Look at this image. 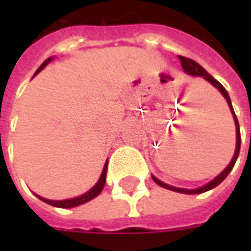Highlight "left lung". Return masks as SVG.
<instances>
[{
    "instance_id": "8db88e82",
    "label": "left lung",
    "mask_w": 251,
    "mask_h": 251,
    "mask_svg": "<svg viewBox=\"0 0 251 251\" xmlns=\"http://www.w3.org/2000/svg\"><path fill=\"white\" fill-rule=\"evenodd\" d=\"M179 59H180V63H181V67H183V70H184V71L187 72L188 75H191V76L203 77V79H205L207 82H210L211 84L214 86V87H216L218 90H219V91H221L222 95L225 97V99L227 100V103H228V107H230V110H231V114H232V117H234V122H235V131H237V148H235V153H234V156H232L230 164L227 165L226 168H225V171H223L222 174L218 175L215 179L211 180L210 183H207V184L203 185V187H200V188H196V189L177 188V187H172V185L165 184V183H163L161 180H158L157 177L152 176V179L154 180V183L160 185V187H163V188L171 189V191L180 192V194L195 195V194H201V192H205V191H210V189L215 188L216 185H219L222 181H223V180L226 179L227 175L230 174V171L234 168L235 161H237L238 156H239V149H241V131H239V124H238L237 115H235V113H234V109H232L231 99H230V97H228V93L226 91V88L223 87V86H222L221 83L218 82L216 79H214V77L211 76L210 74L205 71L204 68L200 66L199 63H196L195 60H192V59H188V57H184V56H179Z\"/></svg>"
}]
</instances>
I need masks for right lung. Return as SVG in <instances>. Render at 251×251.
<instances>
[{"mask_svg": "<svg viewBox=\"0 0 251 251\" xmlns=\"http://www.w3.org/2000/svg\"><path fill=\"white\" fill-rule=\"evenodd\" d=\"M52 59H53V57H48L46 62L43 63V64L37 68V71H36L35 75H37L48 63L51 62ZM106 174H107V161L104 164L103 171H102V175H100V177H99L98 183L94 185L93 188L90 189L88 192L80 195V196H77V198H72V199L66 200H50L46 199V198H41V196H37V198L40 200H43V201H46L47 204H51L53 205V207H60V208H71V207H76V205L84 204V203H87V201H90V200L94 199V198H97V196L102 192V189H103L104 184H106Z\"/></svg>", "mask_w": 251, "mask_h": 251, "instance_id": "obj_1", "label": "right lung"}]
</instances>
